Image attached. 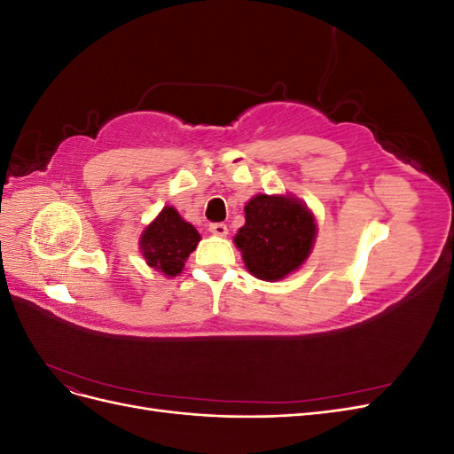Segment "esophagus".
Instances as JSON below:
<instances>
[{
    "mask_svg": "<svg viewBox=\"0 0 454 454\" xmlns=\"http://www.w3.org/2000/svg\"><path fill=\"white\" fill-rule=\"evenodd\" d=\"M210 232H212V235H215V237H227L229 229H227L225 223H212L210 225Z\"/></svg>",
    "mask_w": 454,
    "mask_h": 454,
    "instance_id": "esophagus-1",
    "label": "esophagus"
}]
</instances>
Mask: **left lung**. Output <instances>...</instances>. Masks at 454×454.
<instances>
[{
	"label": "left lung",
	"mask_w": 454,
	"mask_h": 454,
	"mask_svg": "<svg viewBox=\"0 0 454 454\" xmlns=\"http://www.w3.org/2000/svg\"><path fill=\"white\" fill-rule=\"evenodd\" d=\"M244 212L235 244L255 278L277 282L305 263L316 239L307 204L290 195H255Z\"/></svg>",
	"instance_id": "obj_1"
}]
</instances>
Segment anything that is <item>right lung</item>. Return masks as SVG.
I'll list each match as a JSON object with an SVG mask.
<instances>
[{
  "label": "right lung",
  "mask_w": 454,
  "mask_h": 454,
  "mask_svg": "<svg viewBox=\"0 0 454 454\" xmlns=\"http://www.w3.org/2000/svg\"><path fill=\"white\" fill-rule=\"evenodd\" d=\"M199 242V231L187 223L172 206H164L142 232L140 250L149 267L159 269L167 277H177Z\"/></svg>",
  "instance_id": "right-lung-1"
}]
</instances>
